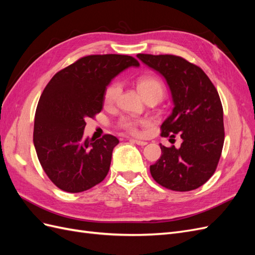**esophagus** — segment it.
<instances>
[{
	"mask_svg": "<svg viewBox=\"0 0 255 255\" xmlns=\"http://www.w3.org/2000/svg\"><path fill=\"white\" fill-rule=\"evenodd\" d=\"M129 141H133L134 143H136V144H138V145H141V146H143V145H145L146 143V141H143V140H139V139H129Z\"/></svg>",
	"mask_w": 255,
	"mask_h": 255,
	"instance_id": "esophagus-1",
	"label": "esophagus"
}]
</instances>
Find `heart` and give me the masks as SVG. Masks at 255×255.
<instances>
[{"mask_svg":"<svg viewBox=\"0 0 255 255\" xmlns=\"http://www.w3.org/2000/svg\"><path fill=\"white\" fill-rule=\"evenodd\" d=\"M137 90L142 96L143 99L151 97V96H157L159 98L164 95V84L156 76L153 75H144L137 80ZM121 84L119 82H113L110 84L104 92V104L106 106H113L121 94ZM149 121L145 119H136V118H125L120 122V126L122 128L128 130V133L138 135L140 134V128L148 125Z\"/></svg>","mask_w":255,"mask_h":255,"instance_id":"1","label":"heart"}]
</instances>
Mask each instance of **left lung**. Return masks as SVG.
I'll return each mask as SVG.
<instances>
[{
	"instance_id": "1",
	"label": "left lung",
	"mask_w": 255,
	"mask_h": 255,
	"mask_svg": "<svg viewBox=\"0 0 255 255\" xmlns=\"http://www.w3.org/2000/svg\"><path fill=\"white\" fill-rule=\"evenodd\" d=\"M144 65L164 76L173 110L163 122L161 136L182 138L180 148L159 143L161 156L150 172L159 185L189 191L207 182L221 156L225 128L217 89L201 68L175 55L137 54ZM171 140V139H169Z\"/></svg>"
}]
</instances>
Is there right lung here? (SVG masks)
Here are the masks:
<instances>
[{
	"label": "right lung",
	"instance_id": "right-lung-1",
	"mask_svg": "<svg viewBox=\"0 0 255 255\" xmlns=\"http://www.w3.org/2000/svg\"><path fill=\"white\" fill-rule=\"evenodd\" d=\"M128 67L139 63L119 54L85 56L58 71L45 86L35 114L34 145L44 172L59 189L82 192L109 173L119 140L110 134L85 139V120L102 111L106 87Z\"/></svg>",
	"mask_w": 255,
	"mask_h": 255
}]
</instances>
